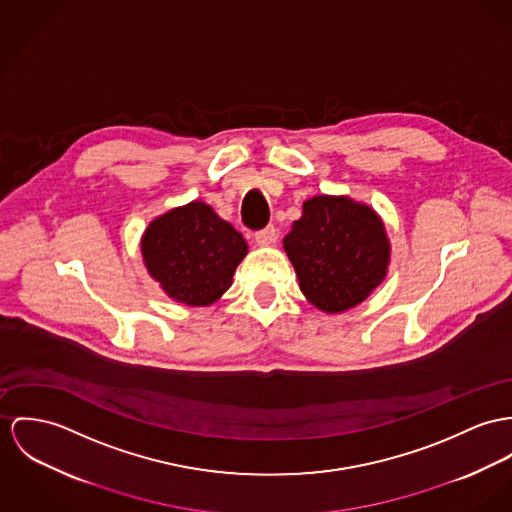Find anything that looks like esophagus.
Masks as SVG:
<instances>
[{
  "label": "esophagus",
  "mask_w": 512,
  "mask_h": 512,
  "mask_svg": "<svg viewBox=\"0 0 512 512\" xmlns=\"http://www.w3.org/2000/svg\"><path fill=\"white\" fill-rule=\"evenodd\" d=\"M255 241H257V245H261V247H267V245H271V243H275L276 241V230L273 226H269V228H265V230H261V232H257L255 234Z\"/></svg>",
  "instance_id": "34e87169"
}]
</instances>
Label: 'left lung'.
<instances>
[{
  "label": "left lung",
  "mask_w": 512,
  "mask_h": 512,
  "mask_svg": "<svg viewBox=\"0 0 512 512\" xmlns=\"http://www.w3.org/2000/svg\"><path fill=\"white\" fill-rule=\"evenodd\" d=\"M300 290L323 314L362 304L388 275L392 243L380 214L347 195H317L282 239Z\"/></svg>",
  "instance_id": "1"
}]
</instances>
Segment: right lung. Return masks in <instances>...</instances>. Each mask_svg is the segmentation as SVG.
Wrapping results in <instances>:
<instances>
[{
  "instance_id": "obj_1",
  "label": "right lung",
  "mask_w": 512,
  "mask_h": 512,
  "mask_svg": "<svg viewBox=\"0 0 512 512\" xmlns=\"http://www.w3.org/2000/svg\"><path fill=\"white\" fill-rule=\"evenodd\" d=\"M247 241L202 200L154 218L140 239L148 275L175 302L204 308L232 286Z\"/></svg>"
}]
</instances>
